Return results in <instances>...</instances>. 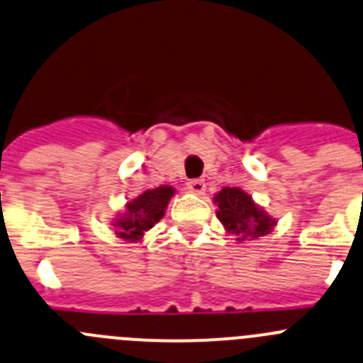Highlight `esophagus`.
Segmentation results:
<instances>
[{
	"mask_svg": "<svg viewBox=\"0 0 363 363\" xmlns=\"http://www.w3.org/2000/svg\"><path fill=\"white\" fill-rule=\"evenodd\" d=\"M188 189L191 193H195V195H202L206 191V182L202 179H193V181L188 182Z\"/></svg>",
	"mask_w": 363,
	"mask_h": 363,
	"instance_id": "1",
	"label": "esophagus"
}]
</instances>
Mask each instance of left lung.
<instances>
[{"instance_id": "1", "label": "left lung", "mask_w": 363, "mask_h": 363, "mask_svg": "<svg viewBox=\"0 0 363 363\" xmlns=\"http://www.w3.org/2000/svg\"><path fill=\"white\" fill-rule=\"evenodd\" d=\"M214 203L218 206V220L228 234L238 238V241L269 234L277 225L275 218H271L253 202L252 195L239 188H223L214 195Z\"/></svg>"}]
</instances>
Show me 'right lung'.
<instances>
[{"label":"right lung","instance_id":"right-lung-1","mask_svg":"<svg viewBox=\"0 0 363 363\" xmlns=\"http://www.w3.org/2000/svg\"><path fill=\"white\" fill-rule=\"evenodd\" d=\"M175 189L172 186L147 189L135 200L125 203V213L115 218V234L125 241H140L143 232L150 230L161 218L164 216L168 202L174 196Z\"/></svg>","mask_w":363,"mask_h":363}]
</instances>
